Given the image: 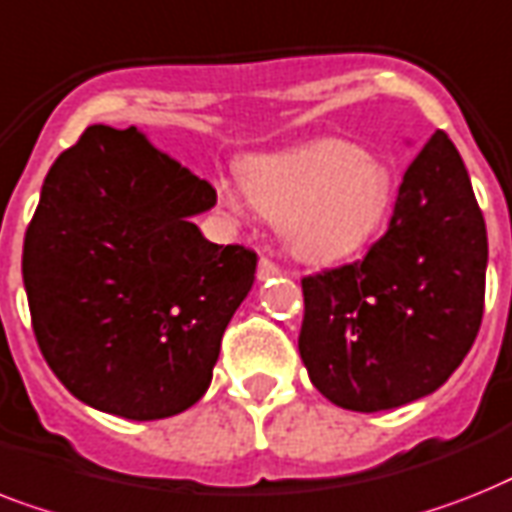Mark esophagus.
Instances as JSON below:
<instances>
[{"label":"esophagus","mask_w":512,"mask_h":512,"mask_svg":"<svg viewBox=\"0 0 512 512\" xmlns=\"http://www.w3.org/2000/svg\"><path fill=\"white\" fill-rule=\"evenodd\" d=\"M278 273H281V268H278L273 260H268V257H260V263H257V278H260V281H268V278L278 276Z\"/></svg>","instance_id":"esophagus-1"}]
</instances>
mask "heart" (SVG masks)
Wrapping results in <instances>:
<instances>
[{"instance_id": "b5f03b06", "label": "heart", "mask_w": 512, "mask_h": 512, "mask_svg": "<svg viewBox=\"0 0 512 512\" xmlns=\"http://www.w3.org/2000/svg\"><path fill=\"white\" fill-rule=\"evenodd\" d=\"M249 202L284 228L286 247L302 260H339L371 242L392 207V170L352 141L318 139L281 155L260 157L244 170ZM220 205L244 213L228 181Z\"/></svg>"}]
</instances>
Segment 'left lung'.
<instances>
[{"label":"left lung","instance_id":"8db88e82","mask_svg":"<svg viewBox=\"0 0 512 512\" xmlns=\"http://www.w3.org/2000/svg\"><path fill=\"white\" fill-rule=\"evenodd\" d=\"M486 257L463 157L436 131L405 170L389 228L368 255L302 278L299 355L315 389L357 413L436 392L479 334Z\"/></svg>","mask_w":512,"mask_h":512}]
</instances>
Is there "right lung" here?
I'll use <instances>...</instances> for the list:
<instances>
[{
	"label": "right lung",
	"instance_id": "obj_1",
	"mask_svg": "<svg viewBox=\"0 0 512 512\" xmlns=\"http://www.w3.org/2000/svg\"><path fill=\"white\" fill-rule=\"evenodd\" d=\"M215 189L134 126H89L49 168L23 242L39 350L102 413L157 421L207 392L257 255L191 218Z\"/></svg>",
	"mask_w": 512,
	"mask_h": 512
}]
</instances>
